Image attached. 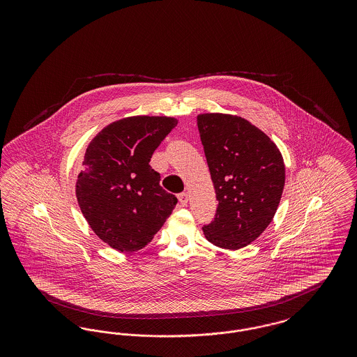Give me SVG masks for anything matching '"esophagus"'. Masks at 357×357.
I'll list each match as a JSON object with an SVG mask.
<instances>
[{
	"label": "esophagus",
	"instance_id": "1",
	"mask_svg": "<svg viewBox=\"0 0 357 357\" xmlns=\"http://www.w3.org/2000/svg\"><path fill=\"white\" fill-rule=\"evenodd\" d=\"M178 199H179V202H181V204H187V202H188V194L187 192H181L179 195H178Z\"/></svg>",
	"mask_w": 357,
	"mask_h": 357
}]
</instances>
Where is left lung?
I'll list each match as a JSON object with an SVG mask.
<instances>
[{"label":"left lung","instance_id":"left-lung-1","mask_svg":"<svg viewBox=\"0 0 357 357\" xmlns=\"http://www.w3.org/2000/svg\"><path fill=\"white\" fill-rule=\"evenodd\" d=\"M197 123L218 201L204 237L237 250L272 222L285 185L284 159L269 136L239 116L201 114Z\"/></svg>","mask_w":357,"mask_h":357}]
</instances>
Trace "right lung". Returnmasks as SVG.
<instances>
[{
    "mask_svg": "<svg viewBox=\"0 0 357 357\" xmlns=\"http://www.w3.org/2000/svg\"><path fill=\"white\" fill-rule=\"evenodd\" d=\"M176 124L167 116L126 118L102 128L86 147L76 198L95 234L121 253L149 245L178 202L150 166Z\"/></svg>",
    "mask_w": 357,
    "mask_h": 357,
    "instance_id": "right-lung-1",
    "label": "right lung"
}]
</instances>
